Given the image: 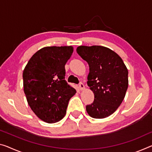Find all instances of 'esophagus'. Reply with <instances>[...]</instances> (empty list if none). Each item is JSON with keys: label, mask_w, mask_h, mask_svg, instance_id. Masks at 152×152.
Listing matches in <instances>:
<instances>
[{"label": "esophagus", "mask_w": 152, "mask_h": 152, "mask_svg": "<svg viewBox=\"0 0 152 152\" xmlns=\"http://www.w3.org/2000/svg\"><path fill=\"white\" fill-rule=\"evenodd\" d=\"M79 89H80L81 90H83L84 88H85V86H84L83 83H79Z\"/></svg>", "instance_id": "obj_1"}]
</instances>
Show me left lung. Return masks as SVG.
I'll list each match as a JSON object with an SVG mask.
<instances>
[{
	"label": "left lung",
	"mask_w": 152,
	"mask_h": 152,
	"mask_svg": "<svg viewBox=\"0 0 152 152\" xmlns=\"http://www.w3.org/2000/svg\"><path fill=\"white\" fill-rule=\"evenodd\" d=\"M77 52L89 65L87 83L94 94V102L86 106V111L93 118H105L124 99L128 69L120 56L106 47L81 45Z\"/></svg>",
	"instance_id": "1"
}]
</instances>
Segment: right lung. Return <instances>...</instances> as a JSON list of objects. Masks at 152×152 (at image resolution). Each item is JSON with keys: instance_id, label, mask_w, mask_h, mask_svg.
<instances>
[{"instance_id": "right-lung-1", "label": "right lung", "mask_w": 152, "mask_h": 152, "mask_svg": "<svg viewBox=\"0 0 152 152\" xmlns=\"http://www.w3.org/2000/svg\"><path fill=\"white\" fill-rule=\"evenodd\" d=\"M73 47H45L30 58L23 71L24 92L30 109L47 123L59 122L66 115L76 90L65 81L66 62Z\"/></svg>"}]
</instances>
